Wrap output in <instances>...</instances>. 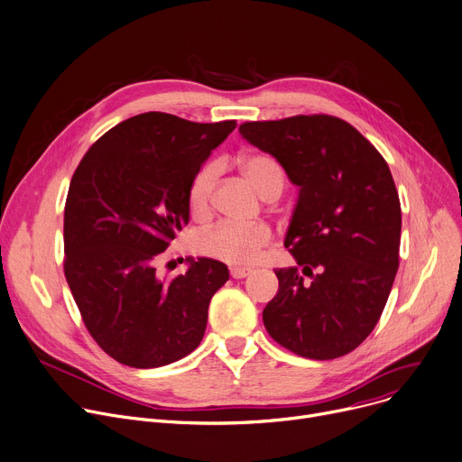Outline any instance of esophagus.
I'll return each mask as SVG.
<instances>
[{
	"instance_id": "1",
	"label": "esophagus",
	"mask_w": 462,
	"mask_h": 462,
	"mask_svg": "<svg viewBox=\"0 0 462 462\" xmlns=\"http://www.w3.org/2000/svg\"><path fill=\"white\" fill-rule=\"evenodd\" d=\"M253 273V269L251 267H232L230 269V276L232 279H245V276H249Z\"/></svg>"
}]
</instances>
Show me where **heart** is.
<instances>
[{
	"mask_svg": "<svg viewBox=\"0 0 462 462\" xmlns=\"http://www.w3.org/2000/svg\"><path fill=\"white\" fill-rule=\"evenodd\" d=\"M239 169L265 199L281 195L284 172L274 158L267 153H249L239 160ZM215 174L217 171L213 165H204L189 183L188 204L195 217H202L209 209ZM271 237V228L263 223H219L209 230L199 232L193 237V249L202 256L230 265H251L260 260Z\"/></svg>",
	"mask_w": 462,
	"mask_h": 462,
	"instance_id": "1",
	"label": "heart"
}]
</instances>
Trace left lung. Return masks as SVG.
I'll return each instance as SVG.
<instances>
[{
    "label": "left lung",
    "instance_id": "8db88e82",
    "mask_svg": "<svg viewBox=\"0 0 462 462\" xmlns=\"http://www.w3.org/2000/svg\"><path fill=\"white\" fill-rule=\"evenodd\" d=\"M239 132L300 188L286 247L302 273L274 271L279 293L263 325L299 356H344L375 328L399 267L402 204L388 163L330 115L243 122Z\"/></svg>",
    "mask_w": 462,
    "mask_h": 462
}]
</instances>
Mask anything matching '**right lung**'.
I'll use <instances>...</instances> for the list:
<instances>
[{
	"mask_svg": "<svg viewBox=\"0 0 462 462\" xmlns=\"http://www.w3.org/2000/svg\"><path fill=\"white\" fill-rule=\"evenodd\" d=\"M236 126L143 113L106 132L72 176L65 276L88 334L120 364L167 365L202 340L226 265L189 260L188 273L160 279L153 260L189 223V183Z\"/></svg>",
	"mask_w": 462,
	"mask_h": 462,
	"instance_id": "1",
	"label": "right lung"
}]
</instances>
